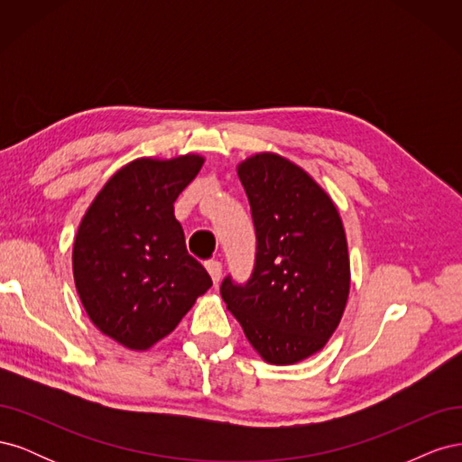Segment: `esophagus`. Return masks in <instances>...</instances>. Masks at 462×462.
Returning <instances> with one entry per match:
<instances>
[{"label": "esophagus", "mask_w": 462, "mask_h": 462, "mask_svg": "<svg viewBox=\"0 0 462 462\" xmlns=\"http://www.w3.org/2000/svg\"><path fill=\"white\" fill-rule=\"evenodd\" d=\"M206 270H208V273L212 275V282L217 285L219 283V279H221V272H223V265H221V262H217V260H209V262H206Z\"/></svg>", "instance_id": "esophagus-1"}]
</instances>
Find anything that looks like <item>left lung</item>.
Returning <instances> with one entry per match:
<instances>
[{
	"label": "left lung",
	"instance_id": "left-lung-1",
	"mask_svg": "<svg viewBox=\"0 0 462 462\" xmlns=\"http://www.w3.org/2000/svg\"><path fill=\"white\" fill-rule=\"evenodd\" d=\"M256 229L246 285L221 283L227 310L270 365L287 366L326 346L351 289L343 221L329 194L300 165L260 152L236 165Z\"/></svg>",
	"mask_w": 462,
	"mask_h": 462
}]
</instances>
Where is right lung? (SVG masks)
Masks as SVG:
<instances>
[{"label": "right lung", "mask_w": 462, "mask_h": 462, "mask_svg": "<svg viewBox=\"0 0 462 462\" xmlns=\"http://www.w3.org/2000/svg\"><path fill=\"white\" fill-rule=\"evenodd\" d=\"M204 158H138L109 177L73 245V277L92 324L131 351L170 335L212 287L187 253L173 204Z\"/></svg>", "instance_id": "right-lung-1"}]
</instances>
